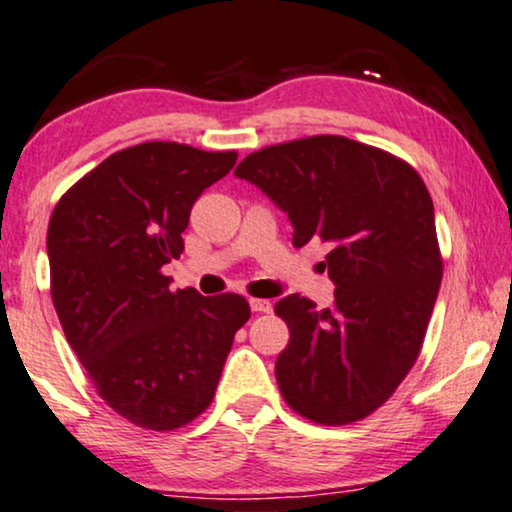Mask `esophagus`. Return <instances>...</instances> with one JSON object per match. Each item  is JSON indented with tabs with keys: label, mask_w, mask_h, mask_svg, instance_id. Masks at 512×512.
<instances>
[{
	"label": "esophagus",
	"mask_w": 512,
	"mask_h": 512,
	"mask_svg": "<svg viewBox=\"0 0 512 512\" xmlns=\"http://www.w3.org/2000/svg\"><path fill=\"white\" fill-rule=\"evenodd\" d=\"M249 305L254 313H270L272 310V303L265 301V298H249Z\"/></svg>",
	"instance_id": "obj_1"
}]
</instances>
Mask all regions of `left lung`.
Listing matches in <instances>:
<instances>
[{"label":"left lung","instance_id":"left-lung-1","mask_svg":"<svg viewBox=\"0 0 512 512\" xmlns=\"http://www.w3.org/2000/svg\"><path fill=\"white\" fill-rule=\"evenodd\" d=\"M254 183L294 225V247L327 242L334 305L275 303L289 343L277 386L296 414L345 426L376 411L414 367L442 282L433 199L416 169L345 136H308L247 155Z\"/></svg>","mask_w":512,"mask_h":512}]
</instances>
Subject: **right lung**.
I'll return each instance as SVG.
<instances>
[{"mask_svg":"<svg viewBox=\"0 0 512 512\" xmlns=\"http://www.w3.org/2000/svg\"><path fill=\"white\" fill-rule=\"evenodd\" d=\"M237 152L152 141L119 150L58 199L46 251L51 298L105 404L145 430H176L214 400L237 329L240 294L171 291L162 268L181 232Z\"/></svg>","mask_w":512,"mask_h":512,"instance_id":"1","label":"right lung"}]
</instances>
